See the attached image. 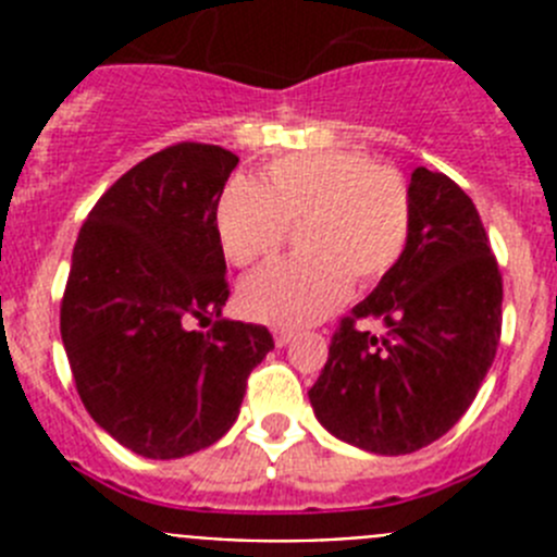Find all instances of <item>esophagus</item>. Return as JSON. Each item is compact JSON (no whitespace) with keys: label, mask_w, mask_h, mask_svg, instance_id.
Masks as SVG:
<instances>
[{"label":"esophagus","mask_w":557,"mask_h":557,"mask_svg":"<svg viewBox=\"0 0 557 557\" xmlns=\"http://www.w3.org/2000/svg\"><path fill=\"white\" fill-rule=\"evenodd\" d=\"M273 339H275V346H287V343H293L295 339V332L293 329H273Z\"/></svg>","instance_id":"34e87169"}]
</instances>
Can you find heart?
<instances>
[{
	"label": "heart",
	"mask_w": 557,
	"mask_h": 557,
	"mask_svg": "<svg viewBox=\"0 0 557 557\" xmlns=\"http://www.w3.org/2000/svg\"><path fill=\"white\" fill-rule=\"evenodd\" d=\"M298 225L301 256L256 270L243 309L270 326H304L346 301L351 282H382L407 253L412 189L393 164L357 150H312L275 159L264 181L234 178L220 195L218 236L236 268L282 248Z\"/></svg>",
	"instance_id": "heart-1"
}]
</instances>
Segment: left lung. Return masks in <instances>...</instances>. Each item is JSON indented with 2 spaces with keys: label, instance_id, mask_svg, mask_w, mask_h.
I'll return each mask as SVG.
<instances>
[{
  "label": "left lung",
  "instance_id": "8db88e82",
  "mask_svg": "<svg viewBox=\"0 0 557 557\" xmlns=\"http://www.w3.org/2000/svg\"><path fill=\"white\" fill-rule=\"evenodd\" d=\"M407 253L343 318L309 391L332 435L376 455H410L469 410L502 334V273L471 198L449 175L410 178ZM379 322L382 335L359 330Z\"/></svg>",
  "mask_w": 557,
  "mask_h": 557
}]
</instances>
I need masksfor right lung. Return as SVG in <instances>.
<instances>
[{
    "label": "right lung",
    "instance_id": "right-lung-1",
    "mask_svg": "<svg viewBox=\"0 0 557 557\" xmlns=\"http://www.w3.org/2000/svg\"><path fill=\"white\" fill-rule=\"evenodd\" d=\"M231 150L178 141L127 170L88 211L61 301V337L83 407L152 460L191 455L239 416L273 337L223 321L218 203ZM212 323L209 333L195 325Z\"/></svg>",
    "mask_w": 557,
    "mask_h": 557
}]
</instances>
